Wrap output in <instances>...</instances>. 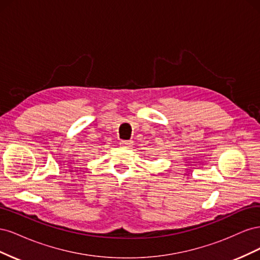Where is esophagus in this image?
Listing matches in <instances>:
<instances>
[{"mask_svg":"<svg viewBox=\"0 0 260 260\" xmlns=\"http://www.w3.org/2000/svg\"><path fill=\"white\" fill-rule=\"evenodd\" d=\"M132 145H133L132 141H121L120 142V146L124 148H130Z\"/></svg>","mask_w":260,"mask_h":260,"instance_id":"esophagus-1","label":"esophagus"}]
</instances>
